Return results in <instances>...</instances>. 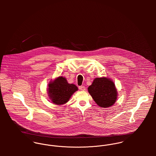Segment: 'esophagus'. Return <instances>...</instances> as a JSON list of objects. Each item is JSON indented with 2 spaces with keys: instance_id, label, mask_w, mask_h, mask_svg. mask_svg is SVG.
Listing matches in <instances>:
<instances>
[{
  "instance_id": "1",
  "label": "esophagus",
  "mask_w": 156,
  "mask_h": 156,
  "mask_svg": "<svg viewBox=\"0 0 156 156\" xmlns=\"http://www.w3.org/2000/svg\"><path fill=\"white\" fill-rule=\"evenodd\" d=\"M79 89H80V90H85V87L84 86H81L79 87Z\"/></svg>"
}]
</instances>
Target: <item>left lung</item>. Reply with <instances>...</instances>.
Returning a JSON list of instances; mask_svg holds the SVG:
<instances>
[{
	"label": "left lung",
	"mask_w": 156,
	"mask_h": 156,
	"mask_svg": "<svg viewBox=\"0 0 156 156\" xmlns=\"http://www.w3.org/2000/svg\"><path fill=\"white\" fill-rule=\"evenodd\" d=\"M88 90L97 105L103 108L113 106L118 98L115 85L108 77L95 78Z\"/></svg>",
	"instance_id": "obj_1"
}]
</instances>
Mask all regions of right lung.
Returning <instances> with one entry per match:
<instances>
[{"label":"right lung","instance_id":"1","mask_svg":"<svg viewBox=\"0 0 156 156\" xmlns=\"http://www.w3.org/2000/svg\"><path fill=\"white\" fill-rule=\"evenodd\" d=\"M47 90L51 101L55 105H62L69 101L78 88L74 84L68 83L66 77L59 76L49 82Z\"/></svg>","mask_w":156,"mask_h":156}]
</instances>
